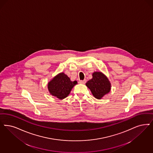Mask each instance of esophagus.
I'll return each mask as SVG.
<instances>
[{"label": "esophagus", "instance_id": "esophagus-1", "mask_svg": "<svg viewBox=\"0 0 153 153\" xmlns=\"http://www.w3.org/2000/svg\"><path fill=\"white\" fill-rule=\"evenodd\" d=\"M86 82V79H84V80H79V84H85Z\"/></svg>", "mask_w": 153, "mask_h": 153}]
</instances>
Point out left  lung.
<instances>
[{"label":"left lung","mask_w":153,"mask_h":153,"mask_svg":"<svg viewBox=\"0 0 153 153\" xmlns=\"http://www.w3.org/2000/svg\"><path fill=\"white\" fill-rule=\"evenodd\" d=\"M93 78L86 83L93 95L98 100L102 99L111 90V84L105 74L101 72H94Z\"/></svg>","instance_id":"left-lung-1"}]
</instances>
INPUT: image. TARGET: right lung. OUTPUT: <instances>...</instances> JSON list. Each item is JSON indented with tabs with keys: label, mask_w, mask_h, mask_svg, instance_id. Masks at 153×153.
<instances>
[{
	"label": "right lung",
	"mask_w": 153,
	"mask_h": 153,
	"mask_svg": "<svg viewBox=\"0 0 153 153\" xmlns=\"http://www.w3.org/2000/svg\"><path fill=\"white\" fill-rule=\"evenodd\" d=\"M77 84L76 81H71L67 74L62 72L48 82V90L51 95L59 100H63L68 97L72 89Z\"/></svg>",
	"instance_id": "obj_1"
}]
</instances>
